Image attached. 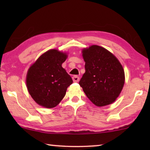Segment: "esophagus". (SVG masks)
Segmentation results:
<instances>
[{
    "label": "esophagus",
    "instance_id": "obj_1",
    "mask_svg": "<svg viewBox=\"0 0 150 150\" xmlns=\"http://www.w3.org/2000/svg\"><path fill=\"white\" fill-rule=\"evenodd\" d=\"M72 79H73V82H79V77L77 75L73 76Z\"/></svg>",
    "mask_w": 150,
    "mask_h": 150
}]
</instances>
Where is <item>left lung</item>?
Here are the masks:
<instances>
[{"mask_svg":"<svg viewBox=\"0 0 150 150\" xmlns=\"http://www.w3.org/2000/svg\"><path fill=\"white\" fill-rule=\"evenodd\" d=\"M82 56L85 72L79 83L88 99L99 107L115 102L125 82L124 71L119 60L97 45L83 48Z\"/></svg>","mask_w":150,"mask_h":150,"instance_id":"left-lung-1","label":"left lung"}]
</instances>
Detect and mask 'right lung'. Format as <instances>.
Returning a JSON list of instances; mask_svg holds the SVG:
<instances>
[{
    "mask_svg": "<svg viewBox=\"0 0 150 150\" xmlns=\"http://www.w3.org/2000/svg\"><path fill=\"white\" fill-rule=\"evenodd\" d=\"M67 54L56 49L50 50L40 55L28 70V91L40 106L46 108L55 107L73 83L71 77L62 67Z\"/></svg>",
    "mask_w": 150,
    "mask_h": 150,
    "instance_id": "1",
    "label": "right lung"
}]
</instances>
